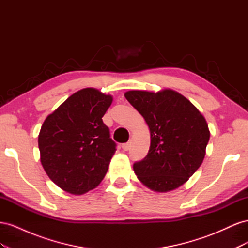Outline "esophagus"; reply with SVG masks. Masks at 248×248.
Here are the masks:
<instances>
[{
	"label": "esophagus",
	"mask_w": 248,
	"mask_h": 248,
	"mask_svg": "<svg viewBox=\"0 0 248 248\" xmlns=\"http://www.w3.org/2000/svg\"><path fill=\"white\" fill-rule=\"evenodd\" d=\"M130 146H131L130 142H126V144L122 145V149L124 150V151H128V150L130 149Z\"/></svg>",
	"instance_id": "1"
}]
</instances>
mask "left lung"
<instances>
[{
  "instance_id": "obj_1",
  "label": "left lung",
  "mask_w": 248,
  "mask_h": 248,
  "mask_svg": "<svg viewBox=\"0 0 248 248\" xmlns=\"http://www.w3.org/2000/svg\"><path fill=\"white\" fill-rule=\"evenodd\" d=\"M125 98L145 119L151 144L133 164L138 179L156 192L174 190L188 181L205 158L210 131L205 117L182 94L131 90Z\"/></svg>"
}]
</instances>
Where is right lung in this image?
Here are the masks:
<instances>
[{
	"label": "right lung",
	"instance_id": "right-lung-1",
	"mask_svg": "<svg viewBox=\"0 0 248 248\" xmlns=\"http://www.w3.org/2000/svg\"><path fill=\"white\" fill-rule=\"evenodd\" d=\"M112 96L85 88L46 117L38 136L40 161L60 188L80 196L96 188L108 170L116 144L102 117Z\"/></svg>",
	"mask_w": 248,
	"mask_h": 248
}]
</instances>
